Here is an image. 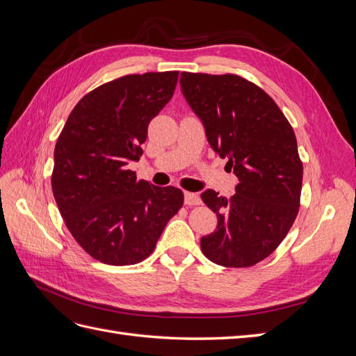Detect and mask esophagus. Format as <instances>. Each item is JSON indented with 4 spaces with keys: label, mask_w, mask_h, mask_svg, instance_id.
I'll return each instance as SVG.
<instances>
[{
    "label": "esophagus",
    "mask_w": 356,
    "mask_h": 356,
    "mask_svg": "<svg viewBox=\"0 0 356 356\" xmlns=\"http://www.w3.org/2000/svg\"><path fill=\"white\" fill-rule=\"evenodd\" d=\"M184 203L188 204V207H193V204H200L202 199L199 197V195H196V193L186 191L184 193Z\"/></svg>",
    "instance_id": "34e87169"
}]
</instances>
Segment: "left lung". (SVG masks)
Here are the masks:
<instances>
[{
    "instance_id": "1",
    "label": "left lung",
    "mask_w": 356,
    "mask_h": 356,
    "mask_svg": "<svg viewBox=\"0 0 356 356\" xmlns=\"http://www.w3.org/2000/svg\"><path fill=\"white\" fill-rule=\"evenodd\" d=\"M179 84L211 148L239 179L230 199L211 188L200 195L218 220L200 239L202 252L218 266H254L298 213L303 165L293 127L270 96L239 75L181 72Z\"/></svg>"
}]
</instances>
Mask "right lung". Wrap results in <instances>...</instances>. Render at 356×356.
<instances>
[{
	"mask_svg": "<svg viewBox=\"0 0 356 356\" xmlns=\"http://www.w3.org/2000/svg\"><path fill=\"white\" fill-rule=\"evenodd\" d=\"M177 81L178 71H168L105 83L74 106L59 135L53 196L74 239L101 263L143 261L182 207L179 188L138 181L127 168Z\"/></svg>",
	"mask_w": 356,
	"mask_h": 356,
	"instance_id": "obj_1",
	"label": "right lung"
}]
</instances>
